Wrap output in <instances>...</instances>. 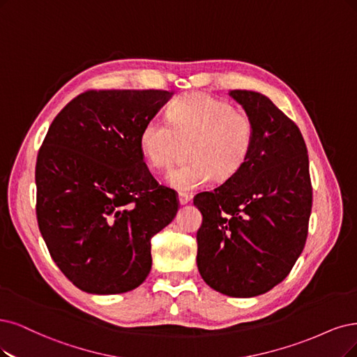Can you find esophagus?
I'll return each instance as SVG.
<instances>
[{"mask_svg": "<svg viewBox=\"0 0 357 357\" xmlns=\"http://www.w3.org/2000/svg\"><path fill=\"white\" fill-rule=\"evenodd\" d=\"M178 200H179L181 204H187V203L191 200V195H190V194H185V192H179Z\"/></svg>", "mask_w": 357, "mask_h": 357, "instance_id": "obj_1", "label": "esophagus"}]
</instances>
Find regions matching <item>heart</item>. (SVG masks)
I'll return each instance as SVG.
<instances>
[{
    "mask_svg": "<svg viewBox=\"0 0 357 357\" xmlns=\"http://www.w3.org/2000/svg\"><path fill=\"white\" fill-rule=\"evenodd\" d=\"M169 122L149 119L141 129L139 150L153 169H166L190 144L191 160L166 176L179 191L200 188L215 175L235 176L248 162L255 142V125L245 112L204 92H190L170 102Z\"/></svg>",
    "mask_w": 357,
    "mask_h": 357,
    "instance_id": "heart-1",
    "label": "heart"
}]
</instances>
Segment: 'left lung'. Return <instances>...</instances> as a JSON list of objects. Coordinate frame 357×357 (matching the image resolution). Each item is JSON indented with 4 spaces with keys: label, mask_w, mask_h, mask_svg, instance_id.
<instances>
[{
    "label": "left lung",
    "mask_w": 357,
    "mask_h": 357,
    "mask_svg": "<svg viewBox=\"0 0 357 357\" xmlns=\"http://www.w3.org/2000/svg\"><path fill=\"white\" fill-rule=\"evenodd\" d=\"M255 125L245 166L199 192L197 266L207 285L231 297H255L282 282L305 248L312 212L309 155L297 125L263 94L234 89Z\"/></svg>",
    "instance_id": "left-lung-1"
}]
</instances>
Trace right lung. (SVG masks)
Masks as SVG:
<instances>
[{"label":"right lung","instance_id":"obj_1","mask_svg":"<svg viewBox=\"0 0 357 357\" xmlns=\"http://www.w3.org/2000/svg\"><path fill=\"white\" fill-rule=\"evenodd\" d=\"M172 92L86 91L52 121L35 169L36 219L73 285L119 294L151 269V238L174 220L176 192L158 183L139 150L141 129Z\"/></svg>","mask_w":357,"mask_h":357}]
</instances>
